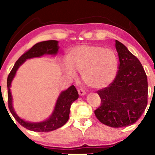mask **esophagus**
Masks as SVG:
<instances>
[{
  "instance_id": "obj_1",
  "label": "esophagus",
  "mask_w": 155,
  "mask_h": 155,
  "mask_svg": "<svg viewBox=\"0 0 155 155\" xmlns=\"http://www.w3.org/2000/svg\"><path fill=\"white\" fill-rule=\"evenodd\" d=\"M78 92H79V95H84L85 94H86V92H85L84 90H82V89H79V90H78Z\"/></svg>"
}]
</instances>
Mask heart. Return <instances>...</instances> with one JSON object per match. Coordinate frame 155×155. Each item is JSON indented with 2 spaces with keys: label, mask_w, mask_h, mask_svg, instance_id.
<instances>
[{
  "label": "heart",
  "mask_w": 155,
  "mask_h": 155,
  "mask_svg": "<svg viewBox=\"0 0 155 155\" xmlns=\"http://www.w3.org/2000/svg\"><path fill=\"white\" fill-rule=\"evenodd\" d=\"M67 60L65 67L67 74L75 76L76 71H81L84 82L93 89L108 86L115 79L118 71L116 52L101 46H78L71 50Z\"/></svg>",
  "instance_id": "1"
}]
</instances>
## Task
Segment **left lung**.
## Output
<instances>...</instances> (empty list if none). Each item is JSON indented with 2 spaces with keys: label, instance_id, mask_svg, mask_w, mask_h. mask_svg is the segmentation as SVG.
Here are the masks:
<instances>
[{
  "label": "left lung",
  "instance_id": "8db88e82",
  "mask_svg": "<svg viewBox=\"0 0 155 155\" xmlns=\"http://www.w3.org/2000/svg\"><path fill=\"white\" fill-rule=\"evenodd\" d=\"M120 64L114 81L98 90L101 106L95 114L101 123L111 127H123L134 124L147 106L148 82L147 74L136 56L116 40Z\"/></svg>",
  "mask_w": 155,
  "mask_h": 155
}]
</instances>
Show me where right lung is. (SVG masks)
Instances as JSON below:
<instances>
[{"label": "right lung", "instance_id": "add662e5", "mask_svg": "<svg viewBox=\"0 0 155 155\" xmlns=\"http://www.w3.org/2000/svg\"><path fill=\"white\" fill-rule=\"evenodd\" d=\"M58 41L50 40L39 42L35 44L29 50L25 52L17 60L13 68L8 76L7 87H8V105L11 113L15 119L22 127L35 132H49L62 127L68 122L70 114V108L72 103L79 97L77 90L74 85L71 86L66 90L62 92L58 97L54 111L49 119L41 122H29L22 120L17 116L12 106V96L10 91L11 84L15 77L17 69L27 59L38 58L44 54H56L58 53Z\"/></svg>", "mask_w": 155, "mask_h": 155}]
</instances>
